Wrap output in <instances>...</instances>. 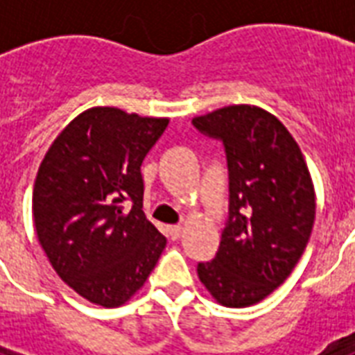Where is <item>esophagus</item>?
I'll return each instance as SVG.
<instances>
[{"label": "esophagus", "mask_w": 355, "mask_h": 355, "mask_svg": "<svg viewBox=\"0 0 355 355\" xmlns=\"http://www.w3.org/2000/svg\"><path fill=\"white\" fill-rule=\"evenodd\" d=\"M167 232H169L171 239H178V237L182 236V227L180 225H173V227L167 228Z\"/></svg>", "instance_id": "1"}]
</instances>
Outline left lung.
I'll return each instance as SVG.
<instances>
[{
	"instance_id": "obj_1",
	"label": "left lung",
	"mask_w": 355,
	"mask_h": 355,
	"mask_svg": "<svg viewBox=\"0 0 355 355\" xmlns=\"http://www.w3.org/2000/svg\"><path fill=\"white\" fill-rule=\"evenodd\" d=\"M191 123L221 141L228 167L221 245L197 272L223 306H252L291 275L309 241L315 193L308 166L289 130L258 107H225Z\"/></svg>"
}]
</instances>
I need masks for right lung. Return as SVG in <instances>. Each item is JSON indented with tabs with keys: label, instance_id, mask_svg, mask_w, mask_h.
Masks as SVG:
<instances>
[{
	"label": "right lung",
	"instance_id": "right-lung-1",
	"mask_svg": "<svg viewBox=\"0 0 355 355\" xmlns=\"http://www.w3.org/2000/svg\"><path fill=\"white\" fill-rule=\"evenodd\" d=\"M167 123L90 108L42 160L33 191L36 236L57 275L90 302H127L166 247L141 210V162Z\"/></svg>",
	"mask_w": 355,
	"mask_h": 355
}]
</instances>
